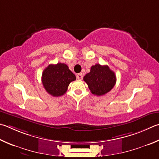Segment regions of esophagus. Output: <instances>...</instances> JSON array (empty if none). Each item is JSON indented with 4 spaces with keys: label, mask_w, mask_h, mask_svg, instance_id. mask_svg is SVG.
I'll list each match as a JSON object with an SVG mask.
<instances>
[{
    "label": "esophagus",
    "mask_w": 159,
    "mask_h": 159,
    "mask_svg": "<svg viewBox=\"0 0 159 159\" xmlns=\"http://www.w3.org/2000/svg\"><path fill=\"white\" fill-rule=\"evenodd\" d=\"M83 74L82 73H80V74H78L77 75H76V78H77V79L78 80H81V79H83Z\"/></svg>",
    "instance_id": "1"
}]
</instances>
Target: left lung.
I'll list each match as a JSON object with an SVG mask.
<instances>
[{
    "instance_id": "obj_1",
    "label": "left lung",
    "mask_w": 159,
    "mask_h": 159,
    "mask_svg": "<svg viewBox=\"0 0 159 159\" xmlns=\"http://www.w3.org/2000/svg\"><path fill=\"white\" fill-rule=\"evenodd\" d=\"M89 90L93 94L102 96L112 89L116 83V76L107 65L96 64L92 66L90 72L83 77Z\"/></svg>"
}]
</instances>
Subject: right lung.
<instances>
[{"label":"right lung","mask_w":159,"mask_h":159,"mask_svg":"<svg viewBox=\"0 0 159 159\" xmlns=\"http://www.w3.org/2000/svg\"><path fill=\"white\" fill-rule=\"evenodd\" d=\"M76 80V76L64 63L49 65L43 71L42 81L44 88L53 97H60L67 90L71 81Z\"/></svg>","instance_id":"1"}]
</instances>
